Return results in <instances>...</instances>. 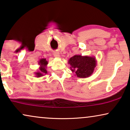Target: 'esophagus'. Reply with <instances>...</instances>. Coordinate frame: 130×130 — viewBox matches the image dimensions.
<instances>
[{"label": "esophagus", "mask_w": 130, "mask_h": 130, "mask_svg": "<svg viewBox=\"0 0 130 130\" xmlns=\"http://www.w3.org/2000/svg\"><path fill=\"white\" fill-rule=\"evenodd\" d=\"M53 55H54V56L55 57V58H59L60 57V54H59V52H55L54 54H53Z\"/></svg>", "instance_id": "obj_1"}]
</instances>
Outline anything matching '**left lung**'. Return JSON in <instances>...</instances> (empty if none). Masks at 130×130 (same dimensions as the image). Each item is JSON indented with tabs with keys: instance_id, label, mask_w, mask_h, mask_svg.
<instances>
[{
	"instance_id": "left-lung-1",
	"label": "left lung",
	"mask_w": 130,
	"mask_h": 130,
	"mask_svg": "<svg viewBox=\"0 0 130 130\" xmlns=\"http://www.w3.org/2000/svg\"><path fill=\"white\" fill-rule=\"evenodd\" d=\"M71 71L78 78L89 77L92 75L97 65L96 57L74 55L68 60Z\"/></svg>"
}]
</instances>
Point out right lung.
<instances>
[{"label": "right lung", "mask_w": 130, "mask_h": 130, "mask_svg": "<svg viewBox=\"0 0 130 130\" xmlns=\"http://www.w3.org/2000/svg\"><path fill=\"white\" fill-rule=\"evenodd\" d=\"M38 63L40 65L39 70H38V71L34 72V74H35L36 77L39 78L41 77H43L44 76L45 74H47V65L48 64V61L46 60V59L43 58L40 59V60L38 62Z\"/></svg>", "instance_id": "1"}]
</instances>
